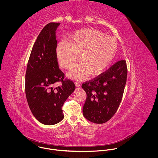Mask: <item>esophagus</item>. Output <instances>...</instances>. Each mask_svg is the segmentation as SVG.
Masks as SVG:
<instances>
[{
  "instance_id": "esophagus-1",
  "label": "esophagus",
  "mask_w": 158,
  "mask_h": 158,
  "mask_svg": "<svg viewBox=\"0 0 158 158\" xmlns=\"http://www.w3.org/2000/svg\"><path fill=\"white\" fill-rule=\"evenodd\" d=\"M75 86H76L77 88H78V87L80 86V84L79 83H78V82H75Z\"/></svg>"
}]
</instances>
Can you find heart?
<instances>
[{
    "label": "heart",
    "mask_w": 158,
    "mask_h": 158,
    "mask_svg": "<svg viewBox=\"0 0 158 158\" xmlns=\"http://www.w3.org/2000/svg\"><path fill=\"white\" fill-rule=\"evenodd\" d=\"M69 41H61L56 47V55L59 64L69 69L79 58L68 73L72 79L81 80L89 73L97 75L103 72L111 64L117 50L114 38L92 28L73 32Z\"/></svg>",
    "instance_id": "obj_1"
}]
</instances>
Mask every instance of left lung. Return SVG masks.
I'll list each match as a JSON object with an SVG mask.
<instances>
[{
  "label": "left lung",
  "mask_w": 158,
  "mask_h": 158,
  "mask_svg": "<svg viewBox=\"0 0 158 158\" xmlns=\"http://www.w3.org/2000/svg\"><path fill=\"white\" fill-rule=\"evenodd\" d=\"M127 66L121 60L98 76L82 84L86 93L83 114L90 122L103 123L116 113L122 99L127 78Z\"/></svg>",
  "instance_id": "8db88e82"
}]
</instances>
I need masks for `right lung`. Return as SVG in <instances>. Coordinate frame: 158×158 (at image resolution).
<instances>
[{
    "label": "right lung",
    "mask_w": 158,
    "mask_h": 158,
    "mask_svg": "<svg viewBox=\"0 0 158 158\" xmlns=\"http://www.w3.org/2000/svg\"><path fill=\"white\" fill-rule=\"evenodd\" d=\"M60 23L47 24L33 46L25 73V90L29 108L41 123L52 125L64 118L62 107L75 85L59 68L55 31ZM61 81V86L52 87Z\"/></svg>",
    "instance_id": "add662e5"
}]
</instances>
